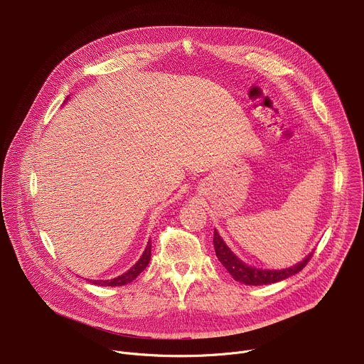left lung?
Wrapping results in <instances>:
<instances>
[{"instance_id":"obj_1","label":"left lung","mask_w":364,"mask_h":364,"mask_svg":"<svg viewBox=\"0 0 364 364\" xmlns=\"http://www.w3.org/2000/svg\"><path fill=\"white\" fill-rule=\"evenodd\" d=\"M213 243H215L216 256L219 257L222 265L228 269V272L233 277V279L243 282L246 285H267V284H274V282L282 281L291 275H295L302 268H305L306 264L309 262V259L313 257V253H309L298 265H295L292 268L281 269V271L256 269V268H252V267L243 264L237 256H235V253L228 247V245L223 242V239L219 236V233L216 230L213 235Z\"/></svg>"}]
</instances>
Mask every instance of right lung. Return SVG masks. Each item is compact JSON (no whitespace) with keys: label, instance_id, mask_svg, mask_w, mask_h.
I'll list each match as a JSON object with an SVG mask.
<instances>
[{"label":"right lung","instance_id":"right-lung-1","mask_svg":"<svg viewBox=\"0 0 364 364\" xmlns=\"http://www.w3.org/2000/svg\"><path fill=\"white\" fill-rule=\"evenodd\" d=\"M149 257H151V245L148 242L142 256L139 257V261L125 274H122L121 277L118 278H114V279H108V281H92V284L95 285H100V287H122V285H127L129 282H132L148 265L149 262Z\"/></svg>","mask_w":364,"mask_h":364}]
</instances>
